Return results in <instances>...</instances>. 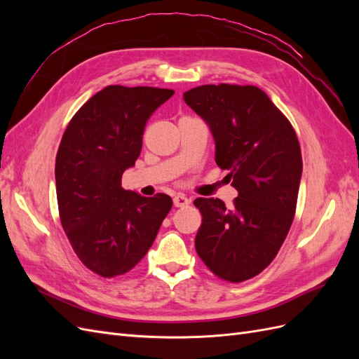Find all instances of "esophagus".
<instances>
[{
  "mask_svg": "<svg viewBox=\"0 0 359 359\" xmlns=\"http://www.w3.org/2000/svg\"><path fill=\"white\" fill-rule=\"evenodd\" d=\"M189 203H190V199L184 193H178L177 196L173 198V205L178 206V208H184V206H187Z\"/></svg>",
  "mask_w": 359,
  "mask_h": 359,
  "instance_id": "1",
  "label": "esophagus"
}]
</instances>
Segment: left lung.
<instances>
[{
	"mask_svg": "<svg viewBox=\"0 0 359 359\" xmlns=\"http://www.w3.org/2000/svg\"><path fill=\"white\" fill-rule=\"evenodd\" d=\"M184 102L210 126L215 163L238 191L232 208L220 199L194 201L202 224L194 245L219 278L240 283L273 262L297 210L301 148L289 119L255 85H202Z\"/></svg>",
	"mask_w": 359,
	"mask_h": 359,
	"instance_id": "left-lung-1",
	"label": "left lung"
}]
</instances>
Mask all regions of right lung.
Here are the masks:
<instances>
[{"mask_svg": "<svg viewBox=\"0 0 359 359\" xmlns=\"http://www.w3.org/2000/svg\"><path fill=\"white\" fill-rule=\"evenodd\" d=\"M173 90L109 85L73 115L55 160L60 220L81 262L112 278L153 245L172 208L165 193L144 198L121 187L142 149L148 118Z\"/></svg>", "mask_w": 359, "mask_h": 359, "instance_id": "obj_1", "label": "right lung"}]
</instances>
